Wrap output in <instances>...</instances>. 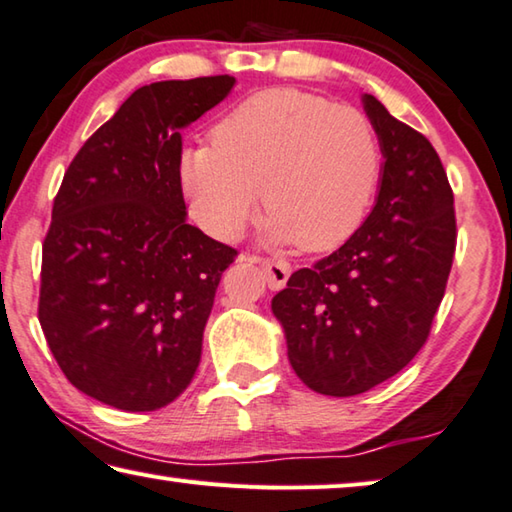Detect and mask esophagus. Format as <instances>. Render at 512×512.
Instances as JSON below:
<instances>
[{"mask_svg": "<svg viewBox=\"0 0 512 512\" xmlns=\"http://www.w3.org/2000/svg\"><path fill=\"white\" fill-rule=\"evenodd\" d=\"M254 261L263 267V272L267 276V286L272 290H281L286 286L290 276V265L286 261H276V258H261V256H254Z\"/></svg>", "mask_w": 512, "mask_h": 512, "instance_id": "34e87169", "label": "esophagus"}]
</instances>
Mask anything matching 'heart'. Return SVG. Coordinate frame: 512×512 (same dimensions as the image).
Here are the masks:
<instances>
[{
	"mask_svg": "<svg viewBox=\"0 0 512 512\" xmlns=\"http://www.w3.org/2000/svg\"><path fill=\"white\" fill-rule=\"evenodd\" d=\"M381 140L354 106L295 88L256 92L224 115L213 145L181 152L188 211L217 240H233L263 206L274 242L322 251L365 220L381 179Z\"/></svg>",
	"mask_w": 512,
	"mask_h": 512,
	"instance_id": "heart-1",
	"label": "heart"
}]
</instances>
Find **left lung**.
Masks as SVG:
<instances>
[{"instance_id": "left-lung-1", "label": "left lung", "mask_w": 512, "mask_h": 512, "mask_svg": "<svg viewBox=\"0 0 512 512\" xmlns=\"http://www.w3.org/2000/svg\"><path fill=\"white\" fill-rule=\"evenodd\" d=\"M363 104L385 158L372 213L272 299L292 370L329 397L367 392L415 358L456 254L454 192L438 152L376 97Z\"/></svg>"}]
</instances>
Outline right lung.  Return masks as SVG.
Returning <instances> with one entry per match:
<instances>
[{
    "mask_svg": "<svg viewBox=\"0 0 512 512\" xmlns=\"http://www.w3.org/2000/svg\"><path fill=\"white\" fill-rule=\"evenodd\" d=\"M229 74L138 88L72 158L43 242L38 320L83 395L129 413L195 376L222 272L238 251L186 222L181 133Z\"/></svg>",
    "mask_w": 512,
    "mask_h": 512,
    "instance_id": "right-lung-1",
    "label": "right lung"
}]
</instances>
